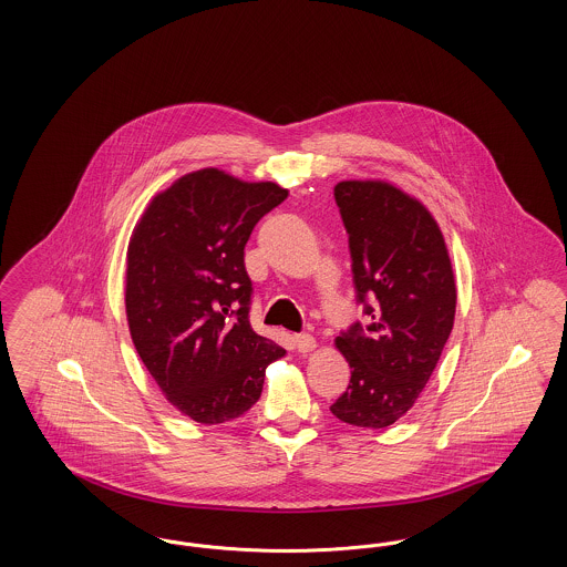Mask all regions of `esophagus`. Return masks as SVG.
Segmentation results:
<instances>
[{
	"instance_id": "obj_1",
	"label": "esophagus",
	"mask_w": 567,
	"mask_h": 567,
	"mask_svg": "<svg viewBox=\"0 0 567 567\" xmlns=\"http://www.w3.org/2000/svg\"><path fill=\"white\" fill-rule=\"evenodd\" d=\"M296 347L299 352H310L317 349V340L310 333H297Z\"/></svg>"
}]
</instances>
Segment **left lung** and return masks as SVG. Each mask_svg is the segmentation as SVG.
<instances>
[{"instance_id": "obj_1", "label": "left lung", "mask_w": 567, "mask_h": 567, "mask_svg": "<svg viewBox=\"0 0 567 567\" xmlns=\"http://www.w3.org/2000/svg\"><path fill=\"white\" fill-rule=\"evenodd\" d=\"M365 321L336 338L352 368L331 404L340 421L382 430L416 402L455 321L457 289L442 231L423 204L389 183L333 189Z\"/></svg>"}]
</instances>
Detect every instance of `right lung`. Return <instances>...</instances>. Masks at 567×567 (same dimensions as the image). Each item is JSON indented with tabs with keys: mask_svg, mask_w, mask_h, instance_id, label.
Instances as JSON below:
<instances>
[{
	"mask_svg": "<svg viewBox=\"0 0 567 567\" xmlns=\"http://www.w3.org/2000/svg\"><path fill=\"white\" fill-rule=\"evenodd\" d=\"M289 190L208 167L153 199L127 250V321L165 398L193 421L244 414L285 354L250 327L244 246Z\"/></svg>",
	"mask_w": 567,
	"mask_h": 567,
	"instance_id": "add662e5",
	"label": "right lung"
}]
</instances>
